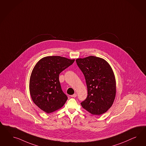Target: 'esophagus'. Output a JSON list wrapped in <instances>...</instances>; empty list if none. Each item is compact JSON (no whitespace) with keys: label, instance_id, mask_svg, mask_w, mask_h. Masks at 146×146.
<instances>
[{"label":"esophagus","instance_id":"esophagus-1","mask_svg":"<svg viewBox=\"0 0 146 146\" xmlns=\"http://www.w3.org/2000/svg\"><path fill=\"white\" fill-rule=\"evenodd\" d=\"M76 96H77V94H76V93H75L74 94H73V95H71V96L72 97H76Z\"/></svg>","mask_w":146,"mask_h":146}]
</instances>
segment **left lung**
<instances>
[{
    "mask_svg": "<svg viewBox=\"0 0 146 146\" xmlns=\"http://www.w3.org/2000/svg\"><path fill=\"white\" fill-rule=\"evenodd\" d=\"M84 74L88 95L81 103L93 115L106 112L112 106L116 94L115 74L109 64L101 58L90 56L76 59Z\"/></svg>",
    "mask_w": 146,
    "mask_h": 146,
    "instance_id": "8db88e82",
    "label": "left lung"
}]
</instances>
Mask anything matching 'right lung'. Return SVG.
Here are the masks:
<instances>
[{
    "mask_svg": "<svg viewBox=\"0 0 146 146\" xmlns=\"http://www.w3.org/2000/svg\"><path fill=\"white\" fill-rule=\"evenodd\" d=\"M75 59L60 56H47L36 63L29 80V92L33 101L47 113L60 109L67 97L63 93L59 75Z\"/></svg>",
    "mask_w": 146,
    "mask_h": 146,
    "instance_id": "add662e5",
    "label": "right lung"
}]
</instances>
